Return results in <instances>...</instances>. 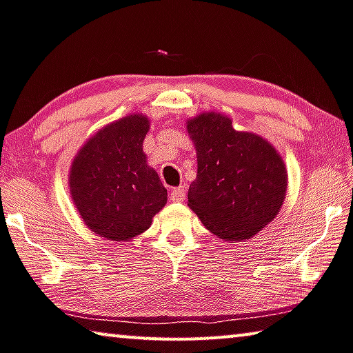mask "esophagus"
I'll return each instance as SVG.
<instances>
[{
  "instance_id": "1",
  "label": "esophagus",
  "mask_w": 353,
  "mask_h": 353,
  "mask_svg": "<svg viewBox=\"0 0 353 353\" xmlns=\"http://www.w3.org/2000/svg\"><path fill=\"white\" fill-rule=\"evenodd\" d=\"M185 196H187V188H185V187L172 188L171 190V194H170L172 202H182L183 199H185Z\"/></svg>"
}]
</instances>
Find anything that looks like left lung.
Segmentation results:
<instances>
[{"label":"left lung","mask_w":353,"mask_h":353,"mask_svg":"<svg viewBox=\"0 0 353 353\" xmlns=\"http://www.w3.org/2000/svg\"><path fill=\"white\" fill-rule=\"evenodd\" d=\"M197 174L188 207L223 241H247L279 214L287 194L285 163L267 139L238 131L225 114L205 111L187 120Z\"/></svg>","instance_id":"1"}]
</instances>
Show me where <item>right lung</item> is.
<instances>
[{
	"instance_id": "1",
	"label": "right lung",
	"mask_w": 353,
	"mask_h": 353,
	"mask_svg": "<svg viewBox=\"0 0 353 353\" xmlns=\"http://www.w3.org/2000/svg\"><path fill=\"white\" fill-rule=\"evenodd\" d=\"M151 121L130 114L89 137L69 171V193L92 233L128 242L151 227L168 193L146 162L143 140Z\"/></svg>"
}]
</instances>
